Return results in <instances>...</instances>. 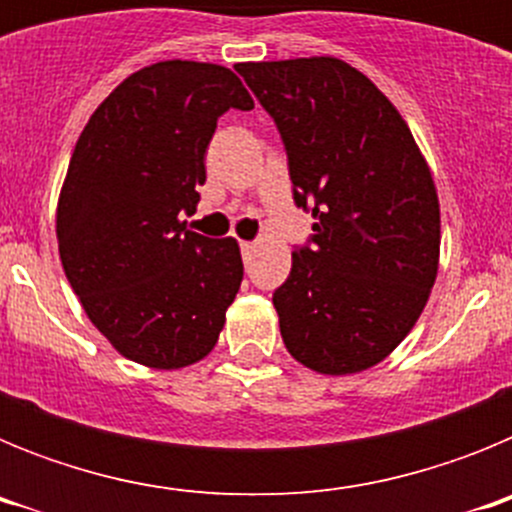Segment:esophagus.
<instances>
[{"label":"esophagus","instance_id":"esophagus-1","mask_svg":"<svg viewBox=\"0 0 512 512\" xmlns=\"http://www.w3.org/2000/svg\"><path fill=\"white\" fill-rule=\"evenodd\" d=\"M253 248H256V243H251V241H241V253H243V259H251V253H253Z\"/></svg>","mask_w":512,"mask_h":512}]
</instances>
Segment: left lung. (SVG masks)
I'll list each match as a JSON object with an SVG mask.
<instances>
[{"mask_svg":"<svg viewBox=\"0 0 512 512\" xmlns=\"http://www.w3.org/2000/svg\"><path fill=\"white\" fill-rule=\"evenodd\" d=\"M235 69L282 135L295 205L315 217L271 297L284 346L320 374L369 369L408 336L436 282L428 164L390 99L338 58Z\"/></svg>","mask_w":512,"mask_h":512,"instance_id":"1","label":"left lung"}]
</instances>
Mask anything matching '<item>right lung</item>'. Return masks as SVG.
<instances>
[{
  "mask_svg": "<svg viewBox=\"0 0 512 512\" xmlns=\"http://www.w3.org/2000/svg\"><path fill=\"white\" fill-rule=\"evenodd\" d=\"M228 110H253V99L225 66H146L89 117L63 182L66 279L99 333L153 369L210 354L241 287L238 243L179 220L197 210L207 146Z\"/></svg>",
  "mask_w": 512,
  "mask_h": 512,
  "instance_id": "obj_1",
  "label": "right lung"
}]
</instances>
